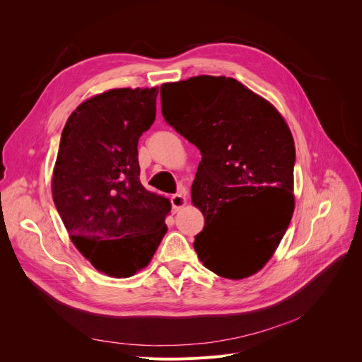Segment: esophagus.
I'll return each mask as SVG.
<instances>
[{
	"mask_svg": "<svg viewBox=\"0 0 362 362\" xmlns=\"http://www.w3.org/2000/svg\"><path fill=\"white\" fill-rule=\"evenodd\" d=\"M171 201V206H173V211L177 213L182 206H185L186 204V198L182 195V194H175L173 197L170 198Z\"/></svg>",
	"mask_w": 362,
	"mask_h": 362,
	"instance_id": "1",
	"label": "esophagus"
}]
</instances>
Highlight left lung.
<instances>
[{
	"instance_id": "8db88e82",
	"label": "left lung",
	"mask_w": 362,
	"mask_h": 362,
	"mask_svg": "<svg viewBox=\"0 0 362 362\" xmlns=\"http://www.w3.org/2000/svg\"><path fill=\"white\" fill-rule=\"evenodd\" d=\"M161 112L202 156L191 192L205 218L194 242L199 261L226 279L255 274L293 214L296 156L286 122L236 79L205 74L164 83Z\"/></svg>"
}]
</instances>
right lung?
I'll use <instances>...</instances> for the list:
<instances>
[{
	"label": "right lung",
	"mask_w": 362,
	"mask_h": 362,
	"mask_svg": "<svg viewBox=\"0 0 362 362\" xmlns=\"http://www.w3.org/2000/svg\"><path fill=\"white\" fill-rule=\"evenodd\" d=\"M158 88L111 89L82 103L63 129L52 199L95 269L130 277L163 240L170 201L142 186L138 141L156 120Z\"/></svg>",
	"instance_id": "add662e5"
}]
</instances>
